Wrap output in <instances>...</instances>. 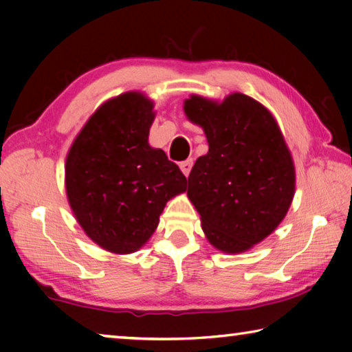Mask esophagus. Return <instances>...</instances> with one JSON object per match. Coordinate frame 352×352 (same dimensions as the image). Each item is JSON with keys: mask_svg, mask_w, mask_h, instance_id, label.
<instances>
[{"mask_svg": "<svg viewBox=\"0 0 352 352\" xmlns=\"http://www.w3.org/2000/svg\"><path fill=\"white\" fill-rule=\"evenodd\" d=\"M192 158H189V160H184V162H182L180 163V169H182V172L184 175H189V172H190V169H192Z\"/></svg>", "mask_w": 352, "mask_h": 352, "instance_id": "obj_1", "label": "esophagus"}]
</instances>
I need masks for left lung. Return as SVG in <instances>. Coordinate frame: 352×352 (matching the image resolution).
<instances>
[{"mask_svg": "<svg viewBox=\"0 0 352 352\" xmlns=\"http://www.w3.org/2000/svg\"><path fill=\"white\" fill-rule=\"evenodd\" d=\"M183 110L210 146L188 177L201 230L219 252H247L276 230L295 195L294 158L276 119L242 93L222 102L192 94Z\"/></svg>", "mask_w": 352, "mask_h": 352, "instance_id": "8db88e82", "label": "left lung"}]
</instances>
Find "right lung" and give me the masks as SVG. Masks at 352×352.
I'll list each match as a JSON object with an SVG mask.
<instances>
[{
	"label": "right lung",
	"instance_id": "1",
	"mask_svg": "<svg viewBox=\"0 0 352 352\" xmlns=\"http://www.w3.org/2000/svg\"><path fill=\"white\" fill-rule=\"evenodd\" d=\"M153 100L141 91L111 98L93 113L65 163L68 204L85 234L115 254L138 252L157 230L186 177L148 144Z\"/></svg>",
	"mask_w": 352,
	"mask_h": 352
}]
</instances>
